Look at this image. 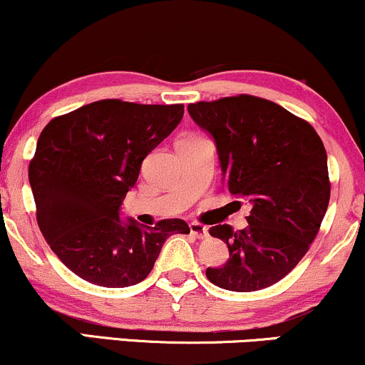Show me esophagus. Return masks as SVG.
Masks as SVG:
<instances>
[{
  "label": "esophagus",
  "instance_id": "1",
  "mask_svg": "<svg viewBox=\"0 0 365 365\" xmlns=\"http://www.w3.org/2000/svg\"><path fill=\"white\" fill-rule=\"evenodd\" d=\"M190 232L195 235L196 239H207L208 237V229L205 225L198 224V222H191V224H190Z\"/></svg>",
  "mask_w": 365,
  "mask_h": 365
}]
</instances>
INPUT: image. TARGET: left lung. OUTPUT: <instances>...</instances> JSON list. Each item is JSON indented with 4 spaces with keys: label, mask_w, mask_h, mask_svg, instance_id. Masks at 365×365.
<instances>
[{
    "label": "left lung",
    "mask_w": 365,
    "mask_h": 365,
    "mask_svg": "<svg viewBox=\"0 0 365 365\" xmlns=\"http://www.w3.org/2000/svg\"><path fill=\"white\" fill-rule=\"evenodd\" d=\"M187 110L215 141L227 191L251 205L246 229H210L229 259L207 268V278L234 292L267 289L297 267L319 232L331 187L323 141L307 121L246 93Z\"/></svg>",
    "instance_id": "left-lung-1"
}]
</instances>
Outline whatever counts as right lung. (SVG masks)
I'll use <instances>...</instances> for the list:
<instances>
[{
	"instance_id": "1",
	"label": "right lung",
	"mask_w": 365,
	"mask_h": 365,
	"mask_svg": "<svg viewBox=\"0 0 365 365\" xmlns=\"http://www.w3.org/2000/svg\"><path fill=\"white\" fill-rule=\"evenodd\" d=\"M182 114V104L106 98L58 115L42 130L29 165L37 224L75 275L109 289L136 285L152 272L169 235L190 234L181 218L155 227L119 218L143 158Z\"/></svg>"
}]
</instances>
